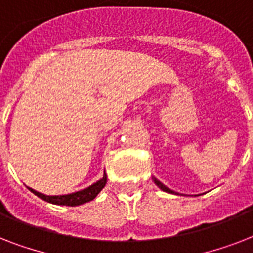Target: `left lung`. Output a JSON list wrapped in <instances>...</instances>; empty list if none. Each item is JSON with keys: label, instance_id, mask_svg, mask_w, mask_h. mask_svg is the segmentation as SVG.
Masks as SVG:
<instances>
[{"label": "left lung", "instance_id": "obj_1", "mask_svg": "<svg viewBox=\"0 0 253 253\" xmlns=\"http://www.w3.org/2000/svg\"><path fill=\"white\" fill-rule=\"evenodd\" d=\"M152 178H154V182H155V184L158 185L159 188L162 189V190H164V192H167V193H170V194H178V193L173 192V190H170V189H169V188H167L166 185L162 184V182H160V181H159L158 178H155V177H152Z\"/></svg>", "mask_w": 253, "mask_h": 253}]
</instances>
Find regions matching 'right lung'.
I'll list each match as a JSON object with an SVG mask.
<instances>
[{
	"instance_id": "1",
	"label": "right lung",
	"mask_w": 253,
	"mask_h": 253,
	"mask_svg": "<svg viewBox=\"0 0 253 253\" xmlns=\"http://www.w3.org/2000/svg\"><path fill=\"white\" fill-rule=\"evenodd\" d=\"M106 181V173H103L102 178L97 181V182H94L93 185H90V186H87V188L83 189V190H79V192L71 193V194H64V196H45L43 193L37 192V190H34L31 188H29V190L33 192L39 198H42L43 201L49 202V204L64 205V206H79V205L86 204L89 201L94 200L97 194L105 188Z\"/></svg>"
}]
</instances>
